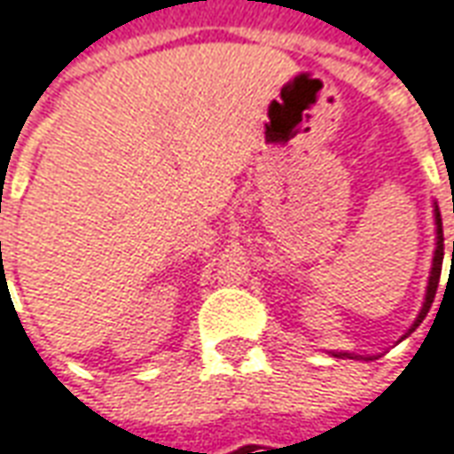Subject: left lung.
Listing matches in <instances>:
<instances>
[{
	"label": "left lung",
	"mask_w": 454,
	"mask_h": 454,
	"mask_svg": "<svg viewBox=\"0 0 454 454\" xmlns=\"http://www.w3.org/2000/svg\"><path fill=\"white\" fill-rule=\"evenodd\" d=\"M435 236H437V243H435V255H433V268H430V280H427V293H426V302H423V309H420V315L418 319L413 322V326L408 329V334L415 332V326L420 325L426 315L430 312V307H433V300H435V293H437V282H440V272H442V255H445V248H442V218H440V208L435 204ZM452 262H454V240H452ZM405 334V337H408ZM332 356H337V359H356L354 354H347V351H332ZM369 359V356H366Z\"/></svg>",
	"instance_id": "1"
}]
</instances>
